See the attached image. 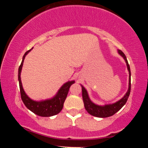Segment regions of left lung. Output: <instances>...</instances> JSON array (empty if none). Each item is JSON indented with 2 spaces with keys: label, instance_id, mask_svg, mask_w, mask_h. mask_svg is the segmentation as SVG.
<instances>
[{
  "label": "left lung",
  "instance_id": "1",
  "mask_svg": "<svg viewBox=\"0 0 148 148\" xmlns=\"http://www.w3.org/2000/svg\"><path fill=\"white\" fill-rule=\"evenodd\" d=\"M118 53L123 58L124 60H125L127 63V67L129 71V88L128 90L125 95V96L120 99L119 101H116L115 103H111V104H106L104 106H99V105H97L94 103L90 99L89 96H88V92L86 90L82 85H81V88H82V97H83V101L84 103V106L86 110L90 114L93 115V116L98 117V118H108V117L112 116L116 113L118 111H120L124 105L127 102V99H128L129 96H130V91H131V71L130 64L128 63V61L127 60V58L125 56V53L122 51L118 50Z\"/></svg>",
  "mask_w": 148,
  "mask_h": 148
}]
</instances>
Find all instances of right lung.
I'll return each mask as SVG.
<instances>
[{"instance_id":"obj_1","label":"right lung","mask_w":148,"mask_h":148,"mask_svg":"<svg viewBox=\"0 0 148 148\" xmlns=\"http://www.w3.org/2000/svg\"><path fill=\"white\" fill-rule=\"evenodd\" d=\"M33 49L32 48L28 51L25 53L23 55L22 62L18 67V83H19L20 88V93H21V97L22 101L25 106L31 111L33 113H35L39 116L42 117H50L55 115L59 113L61 110L63 108V104L64 101H65L66 97H67V94L69 90V88L73 84L75 83L74 81H68L65 83L63 86L59 89L57 94L56 95L51 99L43 100V101H34L31 99L28 96L25 94L24 90H23V86H22L21 81V72L22 69V66L23 64V60H24L25 56L29 53L30 51Z\"/></svg>"}]
</instances>
